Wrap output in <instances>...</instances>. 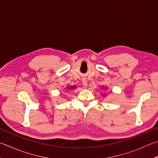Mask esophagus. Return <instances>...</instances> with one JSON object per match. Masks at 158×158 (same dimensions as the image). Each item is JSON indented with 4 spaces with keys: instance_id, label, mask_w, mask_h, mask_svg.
I'll list each match as a JSON object with an SVG mask.
<instances>
[{
    "instance_id": "obj_1",
    "label": "esophagus",
    "mask_w": 158,
    "mask_h": 158,
    "mask_svg": "<svg viewBox=\"0 0 158 158\" xmlns=\"http://www.w3.org/2000/svg\"><path fill=\"white\" fill-rule=\"evenodd\" d=\"M82 83H83V86H84V88H86L88 87V83H87V81L86 79H84L82 80Z\"/></svg>"
}]
</instances>
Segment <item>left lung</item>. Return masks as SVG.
<instances>
[{"label":"left lung","instance_id":"obj_1","mask_svg":"<svg viewBox=\"0 0 158 158\" xmlns=\"http://www.w3.org/2000/svg\"><path fill=\"white\" fill-rule=\"evenodd\" d=\"M102 88H103V90H105V89H107L108 88V87H106V88H104V86L102 87ZM104 96H105V94H104Z\"/></svg>","mask_w":158,"mask_h":158}]
</instances>
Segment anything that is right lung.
Instances as JSON below:
<instances>
[{
    "instance_id": "1",
    "label": "right lung",
    "mask_w": 158,
    "mask_h": 158,
    "mask_svg": "<svg viewBox=\"0 0 158 158\" xmlns=\"http://www.w3.org/2000/svg\"><path fill=\"white\" fill-rule=\"evenodd\" d=\"M66 88L68 90H73V89H75L76 86H74V85H70V86H68Z\"/></svg>"
}]
</instances>
